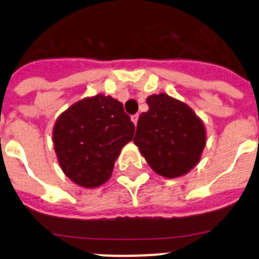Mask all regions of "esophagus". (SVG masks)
<instances>
[{
	"label": "esophagus",
	"mask_w": 259,
	"mask_h": 259,
	"mask_svg": "<svg viewBox=\"0 0 259 259\" xmlns=\"http://www.w3.org/2000/svg\"><path fill=\"white\" fill-rule=\"evenodd\" d=\"M131 120L134 122V124H137V120H139V114H135V115L131 116Z\"/></svg>",
	"instance_id": "34e87169"
}]
</instances>
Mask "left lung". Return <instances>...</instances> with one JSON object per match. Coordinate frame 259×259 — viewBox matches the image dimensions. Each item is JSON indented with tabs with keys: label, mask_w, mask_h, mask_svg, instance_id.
Instances as JSON below:
<instances>
[{
	"label": "left lung",
	"mask_w": 259,
	"mask_h": 259,
	"mask_svg": "<svg viewBox=\"0 0 259 259\" xmlns=\"http://www.w3.org/2000/svg\"><path fill=\"white\" fill-rule=\"evenodd\" d=\"M134 143L158 175H185L200 161L206 144L203 123L184 102L159 93L146 98Z\"/></svg>",
	"instance_id": "1"
}]
</instances>
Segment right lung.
Listing matches in <instances>:
<instances>
[{"label":"right lung","mask_w":259,"mask_h":259,"mask_svg":"<svg viewBox=\"0 0 259 259\" xmlns=\"http://www.w3.org/2000/svg\"><path fill=\"white\" fill-rule=\"evenodd\" d=\"M134 134L135 124L122 102L97 95L76 102L59 115L53 143L66 176L80 187L96 188L110 179L115 159Z\"/></svg>","instance_id":"obj_1"}]
</instances>
